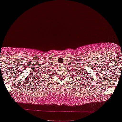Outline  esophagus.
<instances>
[{"label":"esophagus","instance_id":"1","mask_svg":"<svg viewBox=\"0 0 122 122\" xmlns=\"http://www.w3.org/2000/svg\"><path fill=\"white\" fill-rule=\"evenodd\" d=\"M60 66H62V65H60Z\"/></svg>","mask_w":122,"mask_h":122}]
</instances>
